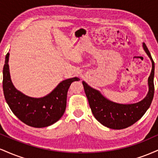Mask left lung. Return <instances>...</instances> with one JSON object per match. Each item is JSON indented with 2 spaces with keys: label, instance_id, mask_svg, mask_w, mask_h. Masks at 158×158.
Masks as SVG:
<instances>
[{
  "label": "left lung",
  "instance_id": "1",
  "mask_svg": "<svg viewBox=\"0 0 158 158\" xmlns=\"http://www.w3.org/2000/svg\"><path fill=\"white\" fill-rule=\"evenodd\" d=\"M143 47L151 59L152 68L148 79V92L146 97L140 102L128 105L111 102L103 97L99 90L94 89L85 81H82L85 94L94 117L101 124L108 128L123 129L131 126L144 115L151 106L155 93V62L145 43H143Z\"/></svg>",
  "mask_w": 158,
  "mask_h": 158
}]
</instances>
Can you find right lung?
<instances>
[{"mask_svg": "<svg viewBox=\"0 0 158 158\" xmlns=\"http://www.w3.org/2000/svg\"><path fill=\"white\" fill-rule=\"evenodd\" d=\"M9 56L5 58L3 69V90L5 99L13 114L23 123L35 128H44L57 122L65 111L67 94L73 77L62 81L51 93L41 98L27 97L14 87L9 69Z\"/></svg>", "mask_w": 158, "mask_h": 158, "instance_id": "right-lung-1", "label": "right lung"}]
</instances>
